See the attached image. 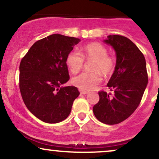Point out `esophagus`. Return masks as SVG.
Masks as SVG:
<instances>
[{"mask_svg": "<svg viewBox=\"0 0 159 159\" xmlns=\"http://www.w3.org/2000/svg\"><path fill=\"white\" fill-rule=\"evenodd\" d=\"M79 91H80V93H81V94H84V95H86V94H87V93H88V92H87V91H85V90H79Z\"/></svg>", "mask_w": 159, "mask_h": 159, "instance_id": "obj_1", "label": "esophagus"}]
</instances>
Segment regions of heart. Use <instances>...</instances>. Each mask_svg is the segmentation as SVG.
Masks as SVG:
<instances>
[{"mask_svg":"<svg viewBox=\"0 0 159 159\" xmlns=\"http://www.w3.org/2000/svg\"><path fill=\"white\" fill-rule=\"evenodd\" d=\"M82 54L76 49L71 51L66 57V64L72 73H77L83 67L84 58L93 61V72H82L72 79V83L84 90H93L102 81V74L108 75L114 69V61L107 55V50L100 43H93L86 45L82 49Z\"/></svg>","mask_w":159,"mask_h":159,"instance_id":"heart-1","label":"heart"}]
</instances>
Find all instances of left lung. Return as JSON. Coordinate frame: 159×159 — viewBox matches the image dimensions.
I'll return each mask as SVG.
<instances>
[{"mask_svg":"<svg viewBox=\"0 0 159 159\" xmlns=\"http://www.w3.org/2000/svg\"><path fill=\"white\" fill-rule=\"evenodd\" d=\"M103 42L116 53L114 72L107 86L114 95L98 93L99 101L93 107L98 120L107 125L123 122L133 114L141 101L148 83L143 54L130 39L109 35Z\"/></svg>","mask_w":159,"mask_h":159,"instance_id":"obj_1","label":"left lung"}]
</instances>
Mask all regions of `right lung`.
Listing matches in <instances>:
<instances>
[{
	"instance_id": "obj_1",
	"label": "right lung",
	"mask_w": 159,
	"mask_h": 159,
	"mask_svg": "<svg viewBox=\"0 0 159 159\" xmlns=\"http://www.w3.org/2000/svg\"><path fill=\"white\" fill-rule=\"evenodd\" d=\"M79 39L52 34L38 40L21 60L19 88L25 105L36 117L57 123L68 117L77 87H64L69 79L66 57Z\"/></svg>"
}]
</instances>
